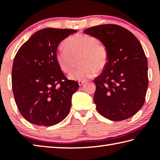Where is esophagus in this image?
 I'll return each instance as SVG.
<instances>
[{
    "label": "esophagus",
    "instance_id": "obj_1",
    "mask_svg": "<svg viewBox=\"0 0 160 160\" xmlns=\"http://www.w3.org/2000/svg\"><path fill=\"white\" fill-rule=\"evenodd\" d=\"M86 82L85 80H80L79 82H78V83H79V85L81 86V85H82L84 83H85Z\"/></svg>",
    "mask_w": 160,
    "mask_h": 160
}]
</instances>
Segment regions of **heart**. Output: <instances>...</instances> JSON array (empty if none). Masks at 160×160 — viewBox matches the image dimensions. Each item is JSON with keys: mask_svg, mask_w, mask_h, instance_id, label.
Segmentation results:
<instances>
[{"mask_svg": "<svg viewBox=\"0 0 160 160\" xmlns=\"http://www.w3.org/2000/svg\"><path fill=\"white\" fill-rule=\"evenodd\" d=\"M64 48L56 53V59L63 72H70L76 66L79 59L80 66L69 75L70 79L86 80L93 77L97 71L106 67L109 59L107 47L97 42L95 37L77 34L65 40Z\"/></svg>", "mask_w": 160, "mask_h": 160, "instance_id": "heart-1", "label": "heart"}]
</instances>
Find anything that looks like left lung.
I'll return each mask as SVG.
<instances>
[{
  "mask_svg": "<svg viewBox=\"0 0 160 160\" xmlns=\"http://www.w3.org/2000/svg\"><path fill=\"white\" fill-rule=\"evenodd\" d=\"M83 32L100 40L109 53L106 67L94 80L97 110L112 121L131 117L144 104L148 87V61L141 44L128 29L113 24Z\"/></svg>",
  "mask_w": 160,
  "mask_h": 160,
  "instance_id": "left-lung-1",
  "label": "left lung"
}]
</instances>
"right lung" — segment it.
<instances>
[{"instance_id": "1", "label": "right lung", "mask_w": 160, "mask_h": 160, "mask_svg": "<svg viewBox=\"0 0 160 160\" xmlns=\"http://www.w3.org/2000/svg\"><path fill=\"white\" fill-rule=\"evenodd\" d=\"M75 29L46 28L21 46L12 69V88L22 116L34 125L51 126L68 115L72 95L79 88L68 80L56 59L60 42Z\"/></svg>"}]
</instances>
